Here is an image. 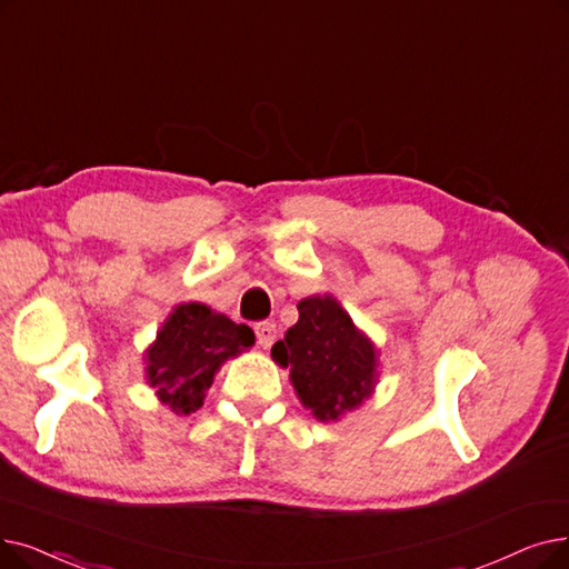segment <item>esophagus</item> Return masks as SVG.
I'll return each mask as SVG.
<instances>
[{"instance_id": "obj_1", "label": "esophagus", "mask_w": 569, "mask_h": 569, "mask_svg": "<svg viewBox=\"0 0 569 569\" xmlns=\"http://www.w3.org/2000/svg\"><path fill=\"white\" fill-rule=\"evenodd\" d=\"M256 337H258V343L262 346V349H269V346L277 339V326L269 323V320H262V323L256 326Z\"/></svg>"}]
</instances>
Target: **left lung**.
<instances>
[{
	"instance_id": "obj_1",
	"label": "left lung",
	"mask_w": 569,
	"mask_h": 569,
	"mask_svg": "<svg viewBox=\"0 0 569 569\" xmlns=\"http://www.w3.org/2000/svg\"><path fill=\"white\" fill-rule=\"evenodd\" d=\"M298 311V323L271 346V360L290 369V383L313 418L339 421L372 398L379 349L328 292L305 298Z\"/></svg>"
}]
</instances>
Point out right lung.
I'll list each match as a JSON object with an SVG mask.
<instances>
[{"label": "right lung", "mask_w": 569, "mask_h": 569, "mask_svg": "<svg viewBox=\"0 0 569 569\" xmlns=\"http://www.w3.org/2000/svg\"><path fill=\"white\" fill-rule=\"evenodd\" d=\"M256 335L200 302L174 307L143 351L146 383L158 400L177 416H188L204 405L207 390L226 360L249 351Z\"/></svg>", "instance_id": "1"}]
</instances>
